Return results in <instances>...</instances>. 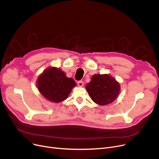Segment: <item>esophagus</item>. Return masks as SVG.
Here are the masks:
<instances>
[{
    "label": "esophagus",
    "instance_id": "1",
    "mask_svg": "<svg viewBox=\"0 0 159 159\" xmlns=\"http://www.w3.org/2000/svg\"><path fill=\"white\" fill-rule=\"evenodd\" d=\"M77 84H78V86H79L82 87L83 85H84V82H83V81H82V80H79V81H78Z\"/></svg>",
    "mask_w": 159,
    "mask_h": 159
}]
</instances>
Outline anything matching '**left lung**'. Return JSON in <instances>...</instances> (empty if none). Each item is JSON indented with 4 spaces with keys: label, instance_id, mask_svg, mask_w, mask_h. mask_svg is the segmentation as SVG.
Wrapping results in <instances>:
<instances>
[{
    "label": "left lung",
    "instance_id": "8db88e82",
    "mask_svg": "<svg viewBox=\"0 0 159 159\" xmlns=\"http://www.w3.org/2000/svg\"><path fill=\"white\" fill-rule=\"evenodd\" d=\"M91 98L96 104L104 106L113 102L117 97L120 87L119 83L107 74H96L86 86Z\"/></svg>",
    "mask_w": 159,
    "mask_h": 159
}]
</instances>
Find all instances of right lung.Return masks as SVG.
<instances>
[{
	"label": "right lung",
	"mask_w": 159,
	"mask_h": 159,
	"mask_svg": "<svg viewBox=\"0 0 159 159\" xmlns=\"http://www.w3.org/2000/svg\"><path fill=\"white\" fill-rule=\"evenodd\" d=\"M76 82L68 78L61 69L48 68L38 77L37 86L40 93L48 101L61 102L68 98Z\"/></svg>",
	"instance_id": "add662e5"
}]
</instances>
